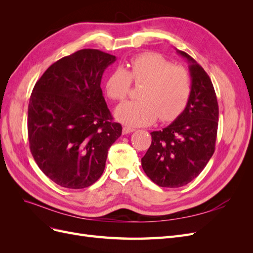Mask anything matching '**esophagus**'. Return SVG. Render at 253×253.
Instances as JSON below:
<instances>
[{
  "label": "esophagus",
  "instance_id": "1",
  "mask_svg": "<svg viewBox=\"0 0 253 253\" xmlns=\"http://www.w3.org/2000/svg\"><path fill=\"white\" fill-rule=\"evenodd\" d=\"M134 131H135V129L132 128V127H128V126H124V127H122V134H124V135L131 134V133H133Z\"/></svg>",
  "mask_w": 253,
  "mask_h": 253
}]
</instances>
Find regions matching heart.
Returning a JSON list of instances; mask_svg holds the SVG:
<instances>
[{
	"label": "heart",
	"instance_id": "1",
	"mask_svg": "<svg viewBox=\"0 0 253 253\" xmlns=\"http://www.w3.org/2000/svg\"><path fill=\"white\" fill-rule=\"evenodd\" d=\"M132 83L141 85L139 100L118 106L115 116L129 126H145L160 121L169 122L185 111L192 93L189 72L173 65L156 52H143L131 59L128 68L116 67L105 82V91L115 101H124Z\"/></svg>",
	"mask_w": 253,
	"mask_h": 253
}]
</instances>
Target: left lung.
Masks as SVG:
<instances>
[{"mask_svg": "<svg viewBox=\"0 0 253 253\" xmlns=\"http://www.w3.org/2000/svg\"><path fill=\"white\" fill-rule=\"evenodd\" d=\"M189 65L192 93L187 108L162 131L141 158L148 177L159 187L178 188L196 178L215 150L218 104L211 79L187 52L177 50Z\"/></svg>", "mask_w": 253, "mask_h": 253, "instance_id": "1", "label": "left lung"}]
</instances>
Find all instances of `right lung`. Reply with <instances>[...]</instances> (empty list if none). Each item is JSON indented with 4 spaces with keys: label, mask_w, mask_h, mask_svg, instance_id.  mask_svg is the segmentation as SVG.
I'll use <instances>...</instances> for the list:
<instances>
[{
    "label": "right lung",
    "mask_w": 253,
    "mask_h": 253,
    "mask_svg": "<svg viewBox=\"0 0 253 253\" xmlns=\"http://www.w3.org/2000/svg\"><path fill=\"white\" fill-rule=\"evenodd\" d=\"M116 57L81 49L51 64L37 81L28 104L30 152L57 185L83 189L102 175L108 152L122 132L100 87Z\"/></svg>",
    "instance_id": "right-lung-1"
}]
</instances>
